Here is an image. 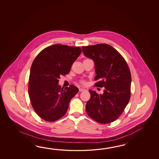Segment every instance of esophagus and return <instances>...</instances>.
<instances>
[{"label": "esophagus", "mask_w": 159, "mask_h": 159, "mask_svg": "<svg viewBox=\"0 0 159 159\" xmlns=\"http://www.w3.org/2000/svg\"><path fill=\"white\" fill-rule=\"evenodd\" d=\"M86 89H84V88H80L79 89V91H80V92H81V91H84Z\"/></svg>", "instance_id": "obj_1"}]
</instances>
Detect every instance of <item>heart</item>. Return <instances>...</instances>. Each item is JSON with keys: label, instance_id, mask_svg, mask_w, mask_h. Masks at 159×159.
<instances>
[{"label": "heart", "instance_id": "b5f03b06", "mask_svg": "<svg viewBox=\"0 0 159 159\" xmlns=\"http://www.w3.org/2000/svg\"><path fill=\"white\" fill-rule=\"evenodd\" d=\"M81 82L82 84H86V82H85L84 81H81Z\"/></svg>", "mask_w": 159, "mask_h": 159}]
</instances>
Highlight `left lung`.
<instances>
[{"label":"left lung","mask_w":159,"mask_h":159,"mask_svg":"<svg viewBox=\"0 0 159 159\" xmlns=\"http://www.w3.org/2000/svg\"><path fill=\"white\" fill-rule=\"evenodd\" d=\"M84 55L95 64L98 81L95 86L105 87L103 94L89 90L90 98L86 110L95 121L107 124L122 114L131 97V75L125 58L115 48L107 44L82 47Z\"/></svg>","instance_id":"1"}]
</instances>
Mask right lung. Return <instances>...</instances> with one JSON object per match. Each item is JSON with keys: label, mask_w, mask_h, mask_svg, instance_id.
Wrapping results in <instances>:
<instances>
[{"label": "right lung", "mask_w": 159, "mask_h": 159, "mask_svg": "<svg viewBox=\"0 0 159 159\" xmlns=\"http://www.w3.org/2000/svg\"><path fill=\"white\" fill-rule=\"evenodd\" d=\"M82 52L81 48L56 44L45 48L32 64L28 94L34 110L41 118L54 122L64 116L69 102L78 91L73 84L61 88L60 75H68Z\"/></svg>", "instance_id": "1"}]
</instances>
